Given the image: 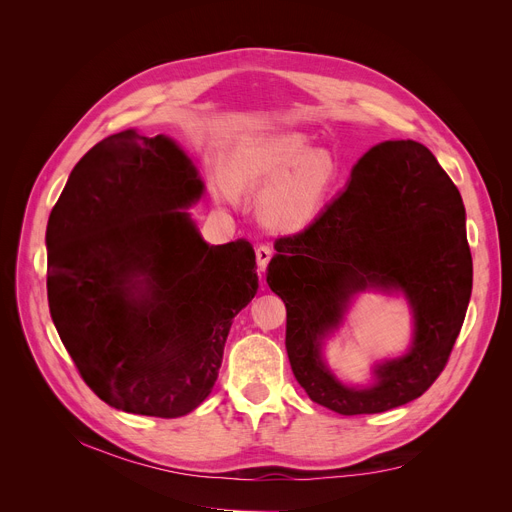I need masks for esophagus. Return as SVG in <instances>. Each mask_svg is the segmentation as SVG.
<instances>
[{
    "label": "esophagus",
    "instance_id": "esophagus-1",
    "mask_svg": "<svg viewBox=\"0 0 512 512\" xmlns=\"http://www.w3.org/2000/svg\"><path fill=\"white\" fill-rule=\"evenodd\" d=\"M255 255H257V265H259V270H261V272H265L267 263H270V259H272V249L267 247V245H261V247H257Z\"/></svg>",
    "mask_w": 512,
    "mask_h": 512
}]
</instances>
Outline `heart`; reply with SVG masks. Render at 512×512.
<instances>
[{"label":"heart","instance_id":"b5f03b06","mask_svg":"<svg viewBox=\"0 0 512 512\" xmlns=\"http://www.w3.org/2000/svg\"><path fill=\"white\" fill-rule=\"evenodd\" d=\"M228 172L240 186H263V218L276 228L299 230L324 205L334 182L328 153L311 151L299 134H263L236 145Z\"/></svg>","mask_w":512,"mask_h":512}]
</instances>
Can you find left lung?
<instances>
[{
  "instance_id": "left-lung-1",
  "label": "left lung",
  "mask_w": 512,
  "mask_h": 512,
  "mask_svg": "<svg viewBox=\"0 0 512 512\" xmlns=\"http://www.w3.org/2000/svg\"><path fill=\"white\" fill-rule=\"evenodd\" d=\"M276 251L267 284L286 305L290 367L313 402L340 415L384 413L438 380L463 328L473 261L459 188L427 147H371L346 191L311 226L278 238ZM367 285L408 294L416 340L409 356L379 366L373 387L348 389L320 363L318 344Z\"/></svg>"
}]
</instances>
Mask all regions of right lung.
<instances>
[{"mask_svg":"<svg viewBox=\"0 0 512 512\" xmlns=\"http://www.w3.org/2000/svg\"><path fill=\"white\" fill-rule=\"evenodd\" d=\"M201 193L172 139L124 130L80 157L51 209L49 313L80 378L114 409H197L234 315L255 297L249 242L209 247L186 213Z\"/></svg>","mask_w":512,"mask_h":512,"instance_id":"right-lung-1","label":"right lung"}]
</instances>
